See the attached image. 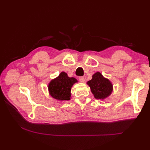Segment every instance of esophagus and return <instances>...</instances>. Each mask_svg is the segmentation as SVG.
<instances>
[{"mask_svg":"<svg viewBox=\"0 0 150 150\" xmlns=\"http://www.w3.org/2000/svg\"><path fill=\"white\" fill-rule=\"evenodd\" d=\"M79 80L80 81V82H81V83H84V81H85L84 78V77H83V76L79 77Z\"/></svg>","mask_w":150,"mask_h":150,"instance_id":"esophagus-1","label":"esophagus"}]
</instances>
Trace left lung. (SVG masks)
I'll list each match as a JSON object with an SVG mask.
<instances>
[{"label":"left lung","mask_w":150,"mask_h":150,"mask_svg":"<svg viewBox=\"0 0 150 150\" xmlns=\"http://www.w3.org/2000/svg\"><path fill=\"white\" fill-rule=\"evenodd\" d=\"M95 98L104 99L108 97L112 91V84L108 79L104 78L100 72H97L92 76V79L88 81Z\"/></svg>","instance_id":"obj_1"}]
</instances>
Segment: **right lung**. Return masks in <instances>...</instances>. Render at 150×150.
<instances>
[{"label": "right lung", "instance_id": "1", "mask_svg": "<svg viewBox=\"0 0 150 150\" xmlns=\"http://www.w3.org/2000/svg\"><path fill=\"white\" fill-rule=\"evenodd\" d=\"M78 82L74 78H69L67 73L62 72L56 78L52 79L48 85L51 96L59 101H68L71 99L72 85Z\"/></svg>", "mask_w": 150, "mask_h": 150}]
</instances>
